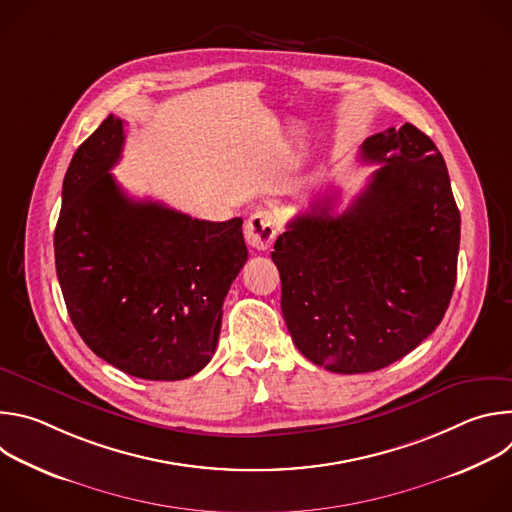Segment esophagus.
Masks as SVG:
<instances>
[{
    "instance_id": "34e87169",
    "label": "esophagus",
    "mask_w": 512,
    "mask_h": 512,
    "mask_svg": "<svg viewBox=\"0 0 512 512\" xmlns=\"http://www.w3.org/2000/svg\"><path fill=\"white\" fill-rule=\"evenodd\" d=\"M277 237L275 216L269 210H257L245 225V239L257 251H267Z\"/></svg>"
}]
</instances>
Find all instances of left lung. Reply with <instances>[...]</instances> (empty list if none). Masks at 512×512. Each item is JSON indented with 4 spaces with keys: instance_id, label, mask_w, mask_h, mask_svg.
I'll return each mask as SVG.
<instances>
[{
    "instance_id": "obj_1",
    "label": "left lung",
    "mask_w": 512,
    "mask_h": 512,
    "mask_svg": "<svg viewBox=\"0 0 512 512\" xmlns=\"http://www.w3.org/2000/svg\"><path fill=\"white\" fill-rule=\"evenodd\" d=\"M381 164L338 216L332 196L287 223L273 263L298 350L340 375L389 367L440 326L456 285L460 210L446 162L415 125L360 145Z\"/></svg>"
}]
</instances>
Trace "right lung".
<instances>
[{
  "label": "right lung",
  "instance_id": "1",
  "mask_svg": "<svg viewBox=\"0 0 512 512\" xmlns=\"http://www.w3.org/2000/svg\"><path fill=\"white\" fill-rule=\"evenodd\" d=\"M123 143V121L109 115L70 160L54 231L58 283L99 358L137 379H188L212 358L223 302L249 257L243 221H198L129 198L111 174Z\"/></svg>",
  "mask_w": 512,
  "mask_h": 512
}]
</instances>
